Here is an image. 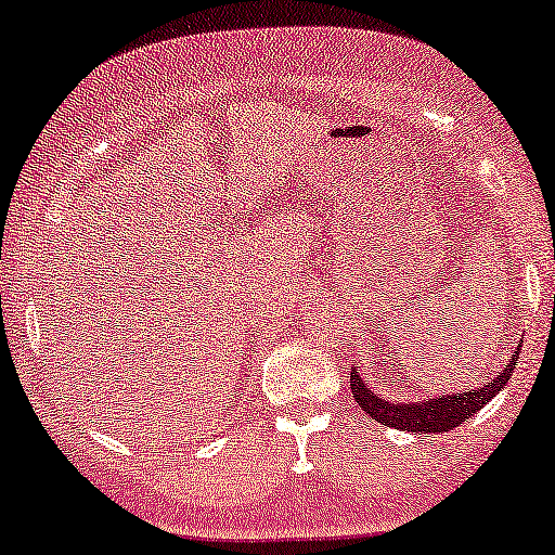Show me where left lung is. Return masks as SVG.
Instances as JSON below:
<instances>
[{"mask_svg": "<svg viewBox=\"0 0 555 555\" xmlns=\"http://www.w3.org/2000/svg\"><path fill=\"white\" fill-rule=\"evenodd\" d=\"M519 362V346L512 351L509 362L502 366L496 377L489 379L486 385L473 387V390H460L452 396H429L418 400H387L370 387V379H364L351 366V392L357 398L359 409L370 413L375 422L383 426H392V429L416 431V434H434V431H450L470 418L473 413L483 409L499 390L509 383L514 366Z\"/></svg>", "mask_w": 555, "mask_h": 555, "instance_id": "left-lung-1", "label": "left lung"}]
</instances>
